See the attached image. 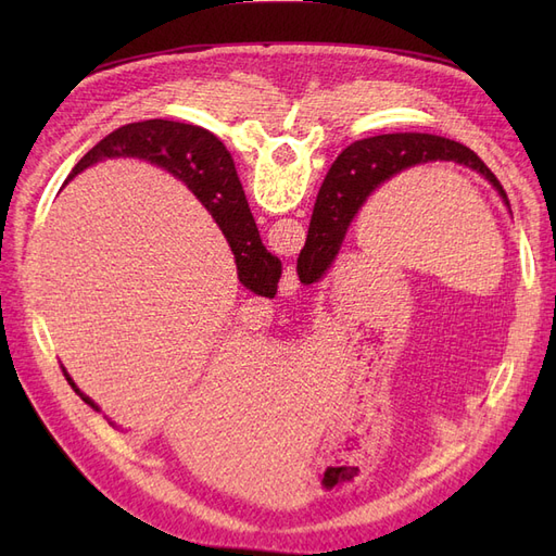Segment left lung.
Segmentation results:
<instances>
[{
    "label": "left lung",
    "instance_id": "obj_1",
    "mask_svg": "<svg viewBox=\"0 0 556 556\" xmlns=\"http://www.w3.org/2000/svg\"><path fill=\"white\" fill-rule=\"evenodd\" d=\"M425 162H457L470 166L490 180L508 204L506 190L501 188L498 178L486 169V164L473 150L457 141L417 131L362 139L336 157L317 192L306 245L296 260L299 278L311 282L323 276L339 255L345 231L368 194L408 166Z\"/></svg>",
    "mask_w": 556,
    "mask_h": 556
}]
</instances>
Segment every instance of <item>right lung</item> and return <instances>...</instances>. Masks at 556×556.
<instances>
[{
  "instance_id": "right-lung-1",
  "label": "right lung",
  "mask_w": 556,
  "mask_h": 556,
  "mask_svg": "<svg viewBox=\"0 0 556 556\" xmlns=\"http://www.w3.org/2000/svg\"><path fill=\"white\" fill-rule=\"evenodd\" d=\"M106 157H143L178 176L223 227L237 260L239 280L255 294H276L282 264L264 248L233 160L215 134L176 121H143L117 127L78 160L66 180ZM66 380L80 394L70 376ZM80 399L97 408L88 396L80 394Z\"/></svg>"
}]
</instances>
